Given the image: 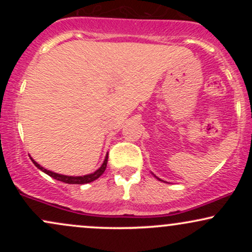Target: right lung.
Here are the masks:
<instances>
[{
	"instance_id": "add662e5",
	"label": "right lung",
	"mask_w": 252,
	"mask_h": 252,
	"mask_svg": "<svg viewBox=\"0 0 252 252\" xmlns=\"http://www.w3.org/2000/svg\"><path fill=\"white\" fill-rule=\"evenodd\" d=\"M31 160L33 161V163L35 164V166L39 168L40 170H42L43 173H46L47 175L52 176L53 179H56V180H59L62 182H65V184H74V185H84V184H89V182H92L94 181L96 179L99 178L100 175L103 174L104 170L106 168V163H108V154H106V158L105 160H104V162L102 166H100L99 169H97L96 172L92 173V174H89V175H84V176H67V175H62V174H57V173H53L51 172V170H47L45 168H42L41 166H40L39 163H36L35 161L33 160V158H31Z\"/></svg>"
}]
</instances>
